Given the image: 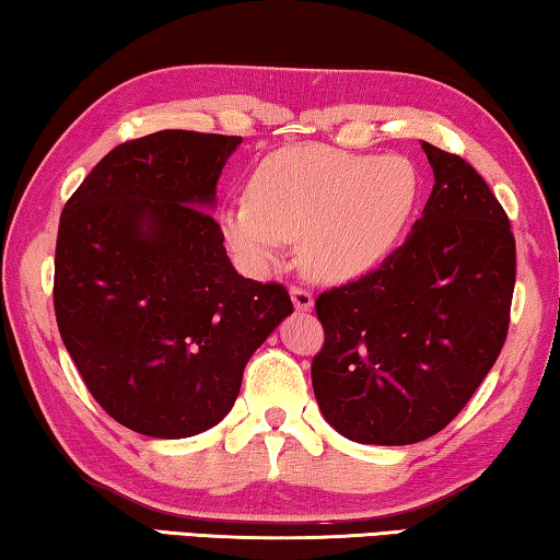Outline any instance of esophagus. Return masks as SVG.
I'll return each instance as SVG.
<instances>
[{"label": "esophagus", "mask_w": 560, "mask_h": 560, "mask_svg": "<svg viewBox=\"0 0 560 560\" xmlns=\"http://www.w3.org/2000/svg\"><path fill=\"white\" fill-rule=\"evenodd\" d=\"M289 294H291V301H294L296 312H312V308H314L312 291H306V289H301V287H291Z\"/></svg>", "instance_id": "1"}]
</instances>
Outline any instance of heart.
I'll list each match as a JSON object with an SVG mask.
<instances>
[{"label":"heart","mask_w":560,"mask_h":560,"mask_svg":"<svg viewBox=\"0 0 560 560\" xmlns=\"http://www.w3.org/2000/svg\"><path fill=\"white\" fill-rule=\"evenodd\" d=\"M419 176L404 156L306 144L264 159L252 199L224 209L221 229L248 269L266 273L301 242V266L326 283L357 279L392 252L413 214Z\"/></svg>","instance_id":"b5f03b06"}]
</instances>
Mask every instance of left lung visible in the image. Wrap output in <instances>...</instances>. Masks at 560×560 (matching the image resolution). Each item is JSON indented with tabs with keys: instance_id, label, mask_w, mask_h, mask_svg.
I'll return each mask as SVG.
<instances>
[{
	"instance_id": "left-lung-1",
	"label": "left lung",
	"mask_w": 560,
	"mask_h": 560,
	"mask_svg": "<svg viewBox=\"0 0 560 560\" xmlns=\"http://www.w3.org/2000/svg\"><path fill=\"white\" fill-rule=\"evenodd\" d=\"M433 189L406 242L316 299L324 349L312 384L349 441L408 446L456 419L503 349L516 242L471 164L421 141Z\"/></svg>"
}]
</instances>
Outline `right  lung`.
<instances>
[{"label": "right lung", "mask_w": 560, "mask_h": 560, "mask_svg": "<svg viewBox=\"0 0 560 560\" xmlns=\"http://www.w3.org/2000/svg\"><path fill=\"white\" fill-rule=\"evenodd\" d=\"M238 137L164 129L112 149L67 201L55 256L61 341L114 421L186 439L232 411L252 353L294 306L236 273L217 182Z\"/></svg>", "instance_id": "1"}]
</instances>
